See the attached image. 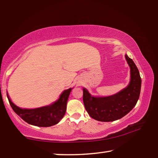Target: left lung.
Returning <instances> with one entry per match:
<instances>
[{
	"label": "left lung",
	"mask_w": 158,
	"mask_h": 158,
	"mask_svg": "<svg viewBox=\"0 0 158 158\" xmlns=\"http://www.w3.org/2000/svg\"><path fill=\"white\" fill-rule=\"evenodd\" d=\"M130 68L129 85L121 91L106 98L92 97L86 90H83V101L85 110L96 121L110 122L121 118L132 110L139 98L141 79L134 61L125 55Z\"/></svg>",
	"instance_id": "8db88e82"
}]
</instances>
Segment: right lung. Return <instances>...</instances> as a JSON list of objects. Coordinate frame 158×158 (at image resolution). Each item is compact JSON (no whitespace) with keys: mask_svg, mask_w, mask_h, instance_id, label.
I'll return each instance as SVG.
<instances>
[{"mask_svg":"<svg viewBox=\"0 0 158 158\" xmlns=\"http://www.w3.org/2000/svg\"><path fill=\"white\" fill-rule=\"evenodd\" d=\"M71 89L65 90L60 98L52 105L34 109L18 107L12 102L7 94L10 105L13 110L23 121L38 127H50L57 124L63 118L66 111V105Z\"/></svg>","mask_w":158,"mask_h":158,"instance_id":"right-lung-1","label":"right lung"}]
</instances>
